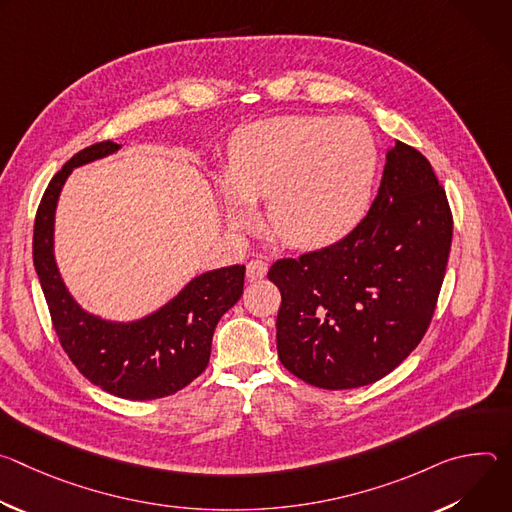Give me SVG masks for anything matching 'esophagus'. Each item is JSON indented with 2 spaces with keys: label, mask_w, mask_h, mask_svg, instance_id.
Masks as SVG:
<instances>
[{
  "label": "esophagus",
  "mask_w": 512,
  "mask_h": 512,
  "mask_svg": "<svg viewBox=\"0 0 512 512\" xmlns=\"http://www.w3.org/2000/svg\"><path fill=\"white\" fill-rule=\"evenodd\" d=\"M267 269H269L267 261H263V259H251V261L247 263V277H249V279H261V277H265Z\"/></svg>",
  "instance_id": "esophagus-1"
}]
</instances>
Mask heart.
<instances>
[{"instance_id":"heart-1","label":"heart","mask_w":512,"mask_h":512,"mask_svg":"<svg viewBox=\"0 0 512 512\" xmlns=\"http://www.w3.org/2000/svg\"><path fill=\"white\" fill-rule=\"evenodd\" d=\"M375 174L377 145L362 121L285 115L235 133L221 194L231 229H247L251 202L265 198L271 233L289 247L316 249L362 221Z\"/></svg>"}]
</instances>
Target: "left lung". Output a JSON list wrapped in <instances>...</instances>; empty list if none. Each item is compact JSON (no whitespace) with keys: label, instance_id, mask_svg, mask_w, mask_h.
<instances>
[{"label":"left lung","instance_id":"1","mask_svg":"<svg viewBox=\"0 0 512 512\" xmlns=\"http://www.w3.org/2000/svg\"><path fill=\"white\" fill-rule=\"evenodd\" d=\"M454 218L427 158L397 141L379 194L338 243L279 259L277 354L308 385H371L411 354L429 328L446 275Z\"/></svg>","mask_w":512,"mask_h":512}]
</instances>
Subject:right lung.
<instances>
[{
  "label": "right lung",
  "instance_id": "1",
  "mask_svg": "<svg viewBox=\"0 0 512 512\" xmlns=\"http://www.w3.org/2000/svg\"><path fill=\"white\" fill-rule=\"evenodd\" d=\"M119 148L115 141L93 143L56 172L36 212L32 257L60 346L79 373L115 397L150 401L178 393L204 373L218 320L243 296L245 265L206 271L164 308L127 324L101 320L72 300L54 261L56 202L72 168Z\"/></svg>",
  "mask_w": 512,
  "mask_h": 512
}]
</instances>
